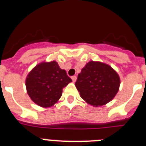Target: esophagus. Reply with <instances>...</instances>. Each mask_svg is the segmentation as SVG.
Wrapping results in <instances>:
<instances>
[{"instance_id": "obj_1", "label": "esophagus", "mask_w": 146, "mask_h": 146, "mask_svg": "<svg viewBox=\"0 0 146 146\" xmlns=\"http://www.w3.org/2000/svg\"><path fill=\"white\" fill-rule=\"evenodd\" d=\"M72 81H73V82H75L76 80H77V77H76V76H72Z\"/></svg>"}]
</instances>
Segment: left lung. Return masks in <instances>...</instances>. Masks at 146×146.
Masks as SVG:
<instances>
[{"instance_id":"1","label":"left lung","mask_w":146,"mask_h":146,"mask_svg":"<svg viewBox=\"0 0 146 146\" xmlns=\"http://www.w3.org/2000/svg\"><path fill=\"white\" fill-rule=\"evenodd\" d=\"M120 84L119 75L110 66L91 60L78 74L75 86L83 100L99 107L108 104L115 96Z\"/></svg>"}]
</instances>
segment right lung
<instances>
[{"mask_svg": "<svg viewBox=\"0 0 146 146\" xmlns=\"http://www.w3.org/2000/svg\"><path fill=\"white\" fill-rule=\"evenodd\" d=\"M72 82L55 60L43 61L33 67L25 79L27 93L32 101L44 108L56 104L63 88Z\"/></svg>", "mask_w": 146, "mask_h": 146, "instance_id": "1", "label": "right lung"}]
</instances>
